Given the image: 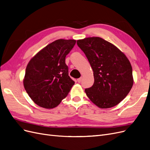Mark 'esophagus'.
Returning <instances> with one entry per match:
<instances>
[{"instance_id": "34e87169", "label": "esophagus", "mask_w": 150, "mask_h": 150, "mask_svg": "<svg viewBox=\"0 0 150 150\" xmlns=\"http://www.w3.org/2000/svg\"><path fill=\"white\" fill-rule=\"evenodd\" d=\"M81 80H82V78H80L77 79V81H78V82L79 83L81 82Z\"/></svg>"}]
</instances>
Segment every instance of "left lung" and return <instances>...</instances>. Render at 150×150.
<instances>
[{"label":"left lung","instance_id":"obj_1","mask_svg":"<svg viewBox=\"0 0 150 150\" xmlns=\"http://www.w3.org/2000/svg\"><path fill=\"white\" fill-rule=\"evenodd\" d=\"M77 44L87 57L94 82L85 89L89 99L99 108H110L126 98L133 85L132 67L125 54L101 38H86Z\"/></svg>","mask_w":150,"mask_h":150}]
</instances>
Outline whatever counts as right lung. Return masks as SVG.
Masks as SVG:
<instances>
[{
    "mask_svg": "<svg viewBox=\"0 0 150 150\" xmlns=\"http://www.w3.org/2000/svg\"><path fill=\"white\" fill-rule=\"evenodd\" d=\"M76 42L74 39L56 40L29 62L23 84L37 105L46 109L56 108L69 93L74 82L69 76L65 59Z\"/></svg>",
    "mask_w": 150,
    "mask_h": 150,
    "instance_id": "obj_1",
    "label": "right lung"
}]
</instances>
